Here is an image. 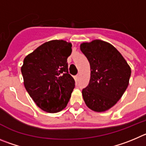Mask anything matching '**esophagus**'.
<instances>
[{"label": "esophagus", "instance_id": "1", "mask_svg": "<svg viewBox=\"0 0 146 146\" xmlns=\"http://www.w3.org/2000/svg\"><path fill=\"white\" fill-rule=\"evenodd\" d=\"M78 78H79V75H78V76H76L75 77V79H76V81H78Z\"/></svg>", "mask_w": 146, "mask_h": 146}]
</instances>
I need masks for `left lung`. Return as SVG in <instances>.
I'll return each instance as SVG.
<instances>
[{"label":"left lung","mask_w":146,"mask_h":146,"mask_svg":"<svg viewBox=\"0 0 146 146\" xmlns=\"http://www.w3.org/2000/svg\"><path fill=\"white\" fill-rule=\"evenodd\" d=\"M80 48L89 62L90 80L82 90L86 106L104 112L115 106L129 85L131 68L121 54L102 40L84 42Z\"/></svg>","instance_id":"obj_1"}]
</instances>
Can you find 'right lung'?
I'll return each mask as SVG.
<instances>
[{
	"label": "right lung",
	"instance_id": "1",
	"mask_svg": "<svg viewBox=\"0 0 146 146\" xmlns=\"http://www.w3.org/2000/svg\"><path fill=\"white\" fill-rule=\"evenodd\" d=\"M71 47V43L63 40L46 42L27 55L21 67L26 90L38 107L47 113L63 110L75 87L67 62Z\"/></svg>",
	"mask_w": 146,
	"mask_h": 146
}]
</instances>
